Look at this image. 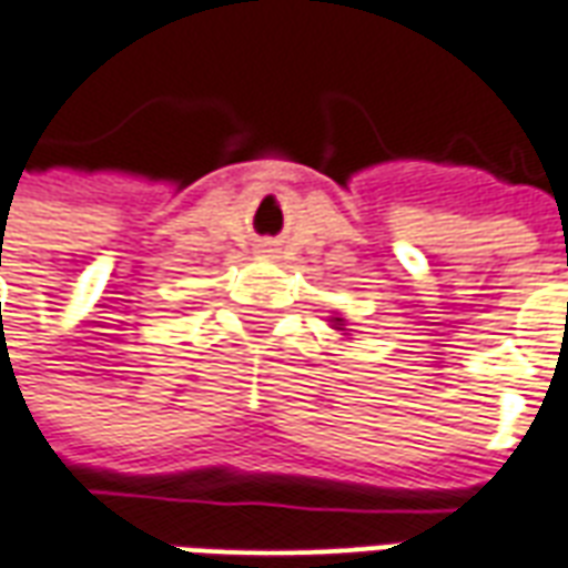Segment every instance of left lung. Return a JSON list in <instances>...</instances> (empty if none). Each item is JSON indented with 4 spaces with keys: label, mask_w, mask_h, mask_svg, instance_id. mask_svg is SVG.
Instances as JSON below:
<instances>
[{
    "label": "left lung",
    "mask_w": 568,
    "mask_h": 568,
    "mask_svg": "<svg viewBox=\"0 0 568 568\" xmlns=\"http://www.w3.org/2000/svg\"><path fill=\"white\" fill-rule=\"evenodd\" d=\"M332 323H335V328H341V325H344V320H341V316H335Z\"/></svg>",
    "instance_id": "8db88e82"
}]
</instances>
